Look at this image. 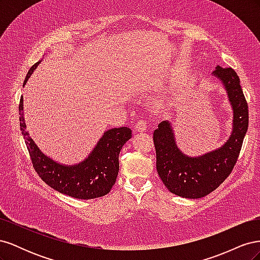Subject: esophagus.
Returning a JSON list of instances; mask_svg holds the SVG:
<instances>
[{
  "label": "esophagus",
  "instance_id": "1",
  "mask_svg": "<svg viewBox=\"0 0 260 260\" xmlns=\"http://www.w3.org/2000/svg\"><path fill=\"white\" fill-rule=\"evenodd\" d=\"M147 127H148V124H147L146 120H139L136 124V130L138 132H142V131L146 130Z\"/></svg>",
  "mask_w": 260,
  "mask_h": 260
}]
</instances>
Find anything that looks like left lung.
<instances>
[{
	"label": "left lung",
	"instance_id": "1",
	"mask_svg": "<svg viewBox=\"0 0 260 260\" xmlns=\"http://www.w3.org/2000/svg\"><path fill=\"white\" fill-rule=\"evenodd\" d=\"M214 76L223 83L233 108V130L222 147L188 157L177 147L168 121L160 122L153 133L158 176L171 193L185 199L204 198L230 176L248 128V105L238 74L231 67L217 66Z\"/></svg>",
	"mask_w": 260,
	"mask_h": 260
}]
</instances>
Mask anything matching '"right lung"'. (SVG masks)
I'll list each match as a JSON object with an SVG mask.
<instances>
[{
	"label": "right lung",
	"instance_id": "right-lung-1",
	"mask_svg": "<svg viewBox=\"0 0 260 260\" xmlns=\"http://www.w3.org/2000/svg\"><path fill=\"white\" fill-rule=\"evenodd\" d=\"M38 61L29 69L23 81L26 84L30 75L39 65ZM22 96L19 103L20 130L25 139L32 166L44 182L55 191L79 200H92L102 198L111 192L119 171V153L123 144L131 138V129L128 127L111 129L104 133L103 138L84 161L75 166H65L55 162L46 157L29 137L22 114Z\"/></svg>",
	"mask_w": 260,
	"mask_h": 260
}]
</instances>
